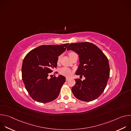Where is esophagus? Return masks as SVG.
Masks as SVG:
<instances>
[{"label":"esophagus","mask_w":131,"mask_h":131,"mask_svg":"<svg viewBox=\"0 0 131 131\" xmlns=\"http://www.w3.org/2000/svg\"><path fill=\"white\" fill-rule=\"evenodd\" d=\"M69 79H69V78H68V77H66V81H68Z\"/></svg>","instance_id":"1"}]
</instances>
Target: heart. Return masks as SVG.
Masks as SVG:
<instances>
[{
  "mask_svg": "<svg viewBox=\"0 0 131 131\" xmlns=\"http://www.w3.org/2000/svg\"><path fill=\"white\" fill-rule=\"evenodd\" d=\"M74 52H70L69 54H68V55L69 57H70V55L72 53H73ZM60 58H61V57L60 56V57H58V61H57V63H59L60 61ZM60 73L62 74V75L64 76H66V77H69L70 76H71V74L72 73V72H71V70L67 68V67H62V68L60 69Z\"/></svg>",
  "mask_w": 131,
  "mask_h": 131,
  "instance_id": "1",
  "label": "heart"
}]
</instances>
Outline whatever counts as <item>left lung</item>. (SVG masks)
I'll return each instance as SVG.
<instances>
[{"label":"left lung","instance_id":"left-lung-1","mask_svg":"<svg viewBox=\"0 0 131 131\" xmlns=\"http://www.w3.org/2000/svg\"><path fill=\"white\" fill-rule=\"evenodd\" d=\"M76 52L80 64L76 72L77 75L85 78L82 81L76 79L72 88L74 96L84 102H91L97 99L104 92L110 74L108 60L96 46L89 42L73 43L67 50Z\"/></svg>","mask_w":131,"mask_h":131}]
</instances>
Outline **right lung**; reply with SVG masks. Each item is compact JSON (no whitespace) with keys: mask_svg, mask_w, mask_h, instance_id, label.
<instances>
[{"mask_svg":"<svg viewBox=\"0 0 131 131\" xmlns=\"http://www.w3.org/2000/svg\"><path fill=\"white\" fill-rule=\"evenodd\" d=\"M68 45L40 46L25 56L22 66V80L29 95L35 101L46 103L58 97L65 77L59 75L48 78L51 76L50 73L57 67L58 57Z\"/></svg>","mask_w":131,"mask_h":131,"instance_id":"right-lung-1","label":"right lung"}]
</instances>
